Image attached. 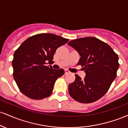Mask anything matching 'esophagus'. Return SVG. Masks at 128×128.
<instances>
[{
  "mask_svg": "<svg viewBox=\"0 0 128 128\" xmlns=\"http://www.w3.org/2000/svg\"><path fill=\"white\" fill-rule=\"evenodd\" d=\"M70 72L68 71V70H67V69H66L65 70V74H68V73H70Z\"/></svg>",
  "mask_w": 128,
  "mask_h": 128,
  "instance_id": "obj_1",
  "label": "esophagus"
}]
</instances>
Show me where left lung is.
I'll list each match as a JSON object with an SVG mask.
<instances>
[{
    "instance_id": "obj_1",
    "label": "left lung",
    "mask_w": 128,
    "mask_h": 128,
    "mask_svg": "<svg viewBox=\"0 0 128 128\" xmlns=\"http://www.w3.org/2000/svg\"><path fill=\"white\" fill-rule=\"evenodd\" d=\"M80 56L78 64L86 76L68 86L70 96L80 103L88 104L100 99L108 92L117 76L118 56L108 44L92 36L73 40L67 43Z\"/></svg>"
}]
</instances>
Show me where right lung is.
<instances>
[{"label":"right lung","mask_w":128,"mask_h":128,"mask_svg":"<svg viewBox=\"0 0 128 128\" xmlns=\"http://www.w3.org/2000/svg\"><path fill=\"white\" fill-rule=\"evenodd\" d=\"M68 39L53 34H39L26 40L16 50L12 61L13 76L19 90L32 99H42L52 94L55 82L65 72L47 66L56 49Z\"/></svg>","instance_id":"obj_1"}]
</instances>
